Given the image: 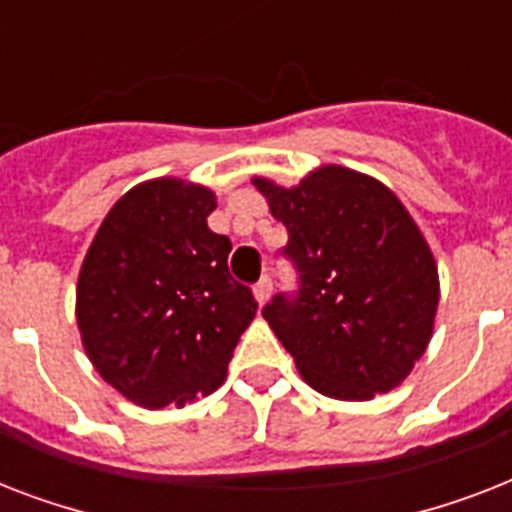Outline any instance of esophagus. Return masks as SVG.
<instances>
[{
  "label": "esophagus",
  "mask_w": 512,
  "mask_h": 512,
  "mask_svg": "<svg viewBox=\"0 0 512 512\" xmlns=\"http://www.w3.org/2000/svg\"><path fill=\"white\" fill-rule=\"evenodd\" d=\"M252 292H255L257 303H260V305L268 303V297H271V279H268V276H263V279L257 281Z\"/></svg>",
  "instance_id": "1"
}]
</instances>
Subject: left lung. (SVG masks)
Instances as JSON below:
<instances>
[{"label":"left lung","mask_w":512,"mask_h":512,"mask_svg":"<svg viewBox=\"0 0 512 512\" xmlns=\"http://www.w3.org/2000/svg\"><path fill=\"white\" fill-rule=\"evenodd\" d=\"M252 183L287 225L281 255L300 279L297 295H276L263 308L297 372L340 401L401 385L433 335L438 268L396 193L337 164L292 188L268 177Z\"/></svg>","instance_id":"left-lung-1"}]
</instances>
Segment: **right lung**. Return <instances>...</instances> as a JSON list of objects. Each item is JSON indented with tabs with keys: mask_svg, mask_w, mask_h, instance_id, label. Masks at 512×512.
<instances>
[{
	"mask_svg": "<svg viewBox=\"0 0 512 512\" xmlns=\"http://www.w3.org/2000/svg\"><path fill=\"white\" fill-rule=\"evenodd\" d=\"M215 193L146 180L100 223L76 284V324L103 380L146 409L223 385L257 303L228 271L231 239L209 231Z\"/></svg>",
	"mask_w": 512,
	"mask_h": 512,
	"instance_id": "obj_1",
	"label": "right lung"
}]
</instances>
